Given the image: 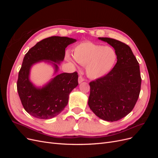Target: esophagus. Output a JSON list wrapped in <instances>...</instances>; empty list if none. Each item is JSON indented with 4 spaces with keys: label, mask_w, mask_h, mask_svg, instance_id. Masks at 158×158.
<instances>
[{
    "label": "esophagus",
    "mask_w": 158,
    "mask_h": 158,
    "mask_svg": "<svg viewBox=\"0 0 158 158\" xmlns=\"http://www.w3.org/2000/svg\"><path fill=\"white\" fill-rule=\"evenodd\" d=\"M84 80V79L82 77V76H79V77H78V84H81Z\"/></svg>",
    "instance_id": "34e87169"
}]
</instances>
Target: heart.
I'll return each mask as SVG.
<instances>
[{"instance_id": "1", "label": "heart", "mask_w": 158, "mask_h": 158, "mask_svg": "<svg viewBox=\"0 0 158 158\" xmlns=\"http://www.w3.org/2000/svg\"><path fill=\"white\" fill-rule=\"evenodd\" d=\"M73 56L77 63L85 66V73L91 79H99L107 75L113 68L117 57L112 47L89 41L75 45ZM66 59L72 62L69 55H66Z\"/></svg>"}]
</instances>
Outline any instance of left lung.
Instances as JSON below:
<instances>
[{
  "label": "left lung",
  "instance_id": "8db88e82",
  "mask_svg": "<svg viewBox=\"0 0 158 158\" xmlns=\"http://www.w3.org/2000/svg\"><path fill=\"white\" fill-rule=\"evenodd\" d=\"M112 46L117 63L103 77L89 83L88 106L99 118L109 122L120 120L130 113L139 96L140 66L130 47L109 37H98Z\"/></svg>",
  "mask_w": 158,
  "mask_h": 158
}]
</instances>
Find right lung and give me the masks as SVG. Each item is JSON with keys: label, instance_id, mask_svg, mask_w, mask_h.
<instances>
[{"label": "right lung", "instance_id": "add662e5", "mask_svg": "<svg viewBox=\"0 0 158 158\" xmlns=\"http://www.w3.org/2000/svg\"><path fill=\"white\" fill-rule=\"evenodd\" d=\"M76 41L67 37H50L38 42L26 54L18 74L17 89L23 108L30 115L52 118L67 106L69 94L78 85V76L76 72L57 73L64 60L66 47ZM41 61L52 65L55 77L37 87L30 79L31 70L33 65Z\"/></svg>", "mask_w": 158, "mask_h": 158}]
</instances>
